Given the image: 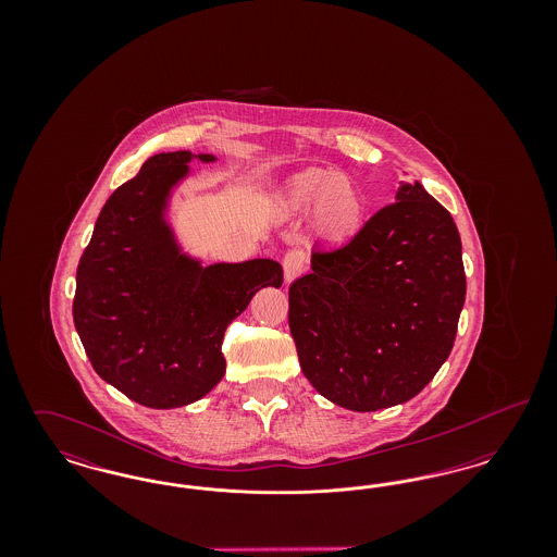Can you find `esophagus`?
<instances>
[{
  "label": "esophagus",
  "mask_w": 557,
  "mask_h": 557,
  "mask_svg": "<svg viewBox=\"0 0 557 557\" xmlns=\"http://www.w3.org/2000/svg\"><path fill=\"white\" fill-rule=\"evenodd\" d=\"M282 267H284V277L290 284L292 280H296L305 271V252L300 248H292L284 255Z\"/></svg>",
  "instance_id": "1"
}]
</instances>
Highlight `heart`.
Masks as SVG:
<instances>
[{"mask_svg": "<svg viewBox=\"0 0 557 557\" xmlns=\"http://www.w3.org/2000/svg\"><path fill=\"white\" fill-rule=\"evenodd\" d=\"M280 207L288 214L313 211L321 238L346 244L357 238L366 221V200L359 187L330 169H305L282 187Z\"/></svg>", "mask_w": 557, "mask_h": 557, "instance_id": "obj_1", "label": "heart"}]
</instances>
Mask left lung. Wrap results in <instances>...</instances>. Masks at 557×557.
<instances>
[{
    "label": "left lung",
    "instance_id": "left-lung-1",
    "mask_svg": "<svg viewBox=\"0 0 557 557\" xmlns=\"http://www.w3.org/2000/svg\"><path fill=\"white\" fill-rule=\"evenodd\" d=\"M395 200L343 248L315 250L288 292L302 373L350 411L416 397L447 361L466 300L449 211L420 182L400 184Z\"/></svg>",
    "mask_w": 557,
    "mask_h": 557
}]
</instances>
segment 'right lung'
<instances>
[{
    "instance_id": "right-lung-1",
    "label": "right lung",
    "mask_w": 557,
    "mask_h": 557,
    "mask_svg": "<svg viewBox=\"0 0 557 557\" xmlns=\"http://www.w3.org/2000/svg\"><path fill=\"white\" fill-rule=\"evenodd\" d=\"M191 159L216 160L162 152L116 187L77 267L73 319L94 370L152 409L209 395L225 373L227 325L257 292L284 282L271 259L202 267L182 252L164 212Z\"/></svg>"
}]
</instances>
